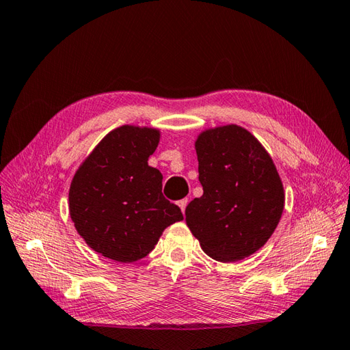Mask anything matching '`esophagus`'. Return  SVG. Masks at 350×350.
Wrapping results in <instances>:
<instances>
[{"label":"esophagus","mask_w":350,"mask_h":350,"mask_svg":"<svg viewBox=\"0 0 350 350\" xmlns=\"http://www.w3.org/2000/svg\"><path fill=\"white\" fill-rule=\"evenodd\" d=\"M177 204H179V207L182 209V213H185V209H187V206H188V198L180 200V202L177 203Z\"/></svg>","instance_id":"obj_1"}]
</instances>
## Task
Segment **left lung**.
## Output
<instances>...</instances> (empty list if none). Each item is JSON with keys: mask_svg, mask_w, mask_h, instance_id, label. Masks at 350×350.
Listing matches in <instances>:
<instances>
[{"mask_svg": "<svg viewBox=\"0 0 350 350\" xmlns=\"http://www.w3.org/2000/svg\"><path fill=\"white\" fill-rule=\"evenodd\" d=\"M196 152L203 196L185 211L191 233L218 262L254 254L269 241L284 211V188L271 154L237 124L203 131Z\"/></svg>", "mask_w": 350, "mask_h": 350, "instance_id": "left-lung-1", "label": "left lung"}]
</instances>
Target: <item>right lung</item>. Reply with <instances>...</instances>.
I'll return each instance as SVG.
<instances>
[{
  "label": "right lung",
  "instance_id": "obj_1",
  "mask_svg": "<svg viewBox=\"0 0 350 350\" xmlns=\"http://www.w3.org/2000/svg\"><path fill=\"white\" fill-rule=\"evenodd\" d=\"M161 132L124 124L93 148L73 176L69 212L77 232L103 257L132 263L146 257L163 230L183 219L162 196V174L148 165Z\"/></svg>",
  "mask_w": 350,
  "mask_h": 350
}]
</instances>
